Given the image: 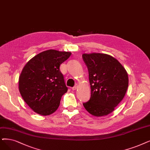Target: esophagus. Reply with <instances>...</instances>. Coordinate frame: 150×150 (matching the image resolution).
I'll use <instances>...</instances> for the list:
<instances>
[{
  "label": "esophagus",
  "instance_id": "1",
  "mask_svg": "<svg viewBox=\"0 0 150 150\" xmlns=\"http://www.w3.org/2000/svg\"><path fill=\"white\" fill-rule=\"evenodd\" d=\"M77 88V85H75V86H74L73 88H72V90H73V91H75V90H76Z\"/></svg>",
  "mask_w": 150,
  "mask_h": 150
}]
</instances>
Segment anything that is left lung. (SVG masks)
Segmentation results:
<instances>
[{"label":"left lung","mask_w":150,"mask_h":150,"mask_svg":"<svg viewBox=\"0 0 150 150\" xmlns=\"http://www.w3.org/2000/svg\"><path fill=\"white\" fill-rule=\"evenodd\" d=\"M88 68L91 97L83 105L95 116H103L115 110L129 85L126 70L116 58L103 53L82 55Z\"/></svg>","instance_id":"left-lung-1"}]
</instances>
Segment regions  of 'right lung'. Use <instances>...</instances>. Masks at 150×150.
Instances as JSON below:
<instances>
[{"instance_id":"add662e5","label":"right lung","mask_w":150,"mask_h":150,"mask_svg":"<svg viewBox=\"0 0 150 150\" xmlns=\"http://www.w3.org/2000/svg\"><path fill=\"white\" fill-rule=\"evenodd\" d=\"M71 52L48 50L26 64L19 77V91L26 103L38 114L50 115L59 107L68 91L59 66Z\"/></svg>"}]
</instances>
